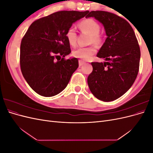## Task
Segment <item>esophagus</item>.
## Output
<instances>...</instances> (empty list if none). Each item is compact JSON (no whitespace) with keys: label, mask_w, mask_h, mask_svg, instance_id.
Wrapping results in <instances>:
<instances>
[{"label":"esophagus","mask_w":153,"mask_h":153,"mask_svg":"<svg viewBox=\"0 0 153 153\" xmlns=\"http://www.w3.org/2000/svg\"><path fill=\"white\" fill-rule=\"evenodd\" d=\"M78 64H79V66H82L83 65H84V64H85V62L84 61H82V60H79V61H78Z\"/></svg>","instance_id":"34e87169"}]
</instances>
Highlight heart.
<instances>
[{"label":"heart","instance_id":"1","mask_svg":"<svg viewBox=\"0 0 153 153\" xmlns=\"http://www.w3.org/2000/svg\"><path fill=\"white\" fill-rule=\"evenodd\" d=\"M78 27L82 31L90 35V42L100 44L102 41V36L100 34V26L99 24L92 18H88L82 21L78 24ZM68 42L71 46H75L76 43V33L73 27H70L66 33ZM96 52V48L94 46L86 47H79L73 52L74 57L83 60H88Z\"/></svg>","mask_w":153,"mask_h":153}]
</instances>
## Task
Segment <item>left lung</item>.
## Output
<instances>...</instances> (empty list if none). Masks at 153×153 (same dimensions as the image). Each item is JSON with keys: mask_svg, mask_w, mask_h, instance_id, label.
<instances>
[{"mask_svg": "<svg viewBox=\"0 0 153 153\" xmlns=\"http://www.w3.org/2000/svg\"><path fill=\"white\" fill-rule=\"evenodd\" d=\"M102 24L107 36L97 57L104 62H92V71L87 78L89 89L103 101L117 100L129 89L139 69L140 50L130 24L114 13L103 11L88 12Z\"/></svg>", "mask_w": 153, "mask_h": 153, "instance_id": "8db88e82", "label": "left lung"}]
</instances>
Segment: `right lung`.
Listing matches in <instances>:
<instances>
[{
    "label": "right lung",
    "mask_w": 153,
    "mask_h": 153,
    "mask_svg": "<svg viewBox=\"0 0 153 153\" xmlns=\"http://www.w3.org/2000/svg\"><path fill=\"white\" fill-rule=\"evenodd\" d=\"M88 12L58 11L30 25L20 45V68L27 84L36 93L52 97L68 85L78 61L75 57L64 59L71 53L66 33Z\"/></svg>",
    "instance_id": "obj_1"
}]
</instances>
